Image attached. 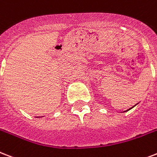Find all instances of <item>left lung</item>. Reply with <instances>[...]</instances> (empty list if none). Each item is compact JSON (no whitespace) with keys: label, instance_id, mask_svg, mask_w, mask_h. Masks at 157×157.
I'll use <instances>...</instances> for the list:
<instances>
[{"label":"left lung","instance_id":"1","mask_svg":"<svg viewBox=\"0 0 157 157\" xmlns=\"http://www.w3.org/2000/svg\"><path fill=\"white\" fill-rule=\"evenodd\" d=\"M135 106V105H134ZM134 106H133V107H134ZM133 107H132V108H130V109H128V110H126V111H128V110H130V109H132V108ZM126 111H124V112H126Z\"/></svg>","mask_w":157,"mask_h":157}]
</instances>
